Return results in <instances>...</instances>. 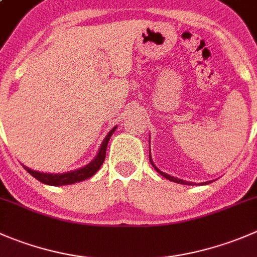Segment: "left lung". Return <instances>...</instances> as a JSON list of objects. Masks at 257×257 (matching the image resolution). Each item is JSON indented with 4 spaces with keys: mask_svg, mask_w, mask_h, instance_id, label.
Returning a JSON list of instances; mask_svg holds the SVG:
<instances>
[{
    "mask_svg": "<svg viewBox=\"0 0 257 257\" xmlns=\"http://www.w3.org/2000/svg\"><path fill=\"white\" fill-rule=\"evenodd\" d=\"M149 161H151V163H152V166L154 167V169H156L157 172H158V173H161L162 176L164 177V178H167V179H169V181H172V182H176V183H181V184H192L191 182H184V181H182V179H178V178H174V177H172V176H168V174H166V173H163V172H161L159 171L158 168H157L156 166H154L153 164V162H152V159H151V154H149ZM206 184L207 183H211V182H205Z\"/></svg>",
    "mask_w": 257,
    "mask_h": 257,
    "instance_id": "8db88e82",
    "label": "left lung"
}]
</instances>
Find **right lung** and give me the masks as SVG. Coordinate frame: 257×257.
I'll list each match as a JSON object with an SVG mask.
<instances>
[{
  "label": "right lung",
  "instance_id": "obj_1",
  "mask_svg": "<svg viewBox=\"0 0 257 257\" xmlns=\"http://www.w3.org/2000/svg\"><path fill=\"white\" fill-rule=\"evenodd\" d=\"M116 129V126H114L110 132H109L108 136L104 139L103 144H101L100 149H99L98 156L95 157L91 163H89L88 166L83 167L80 169H76V171L68 172V173H62V174H49V173H40V172L32 171V169L27 168V167H24L30 174H31L34 178H36L37 181L42 182L45 184H50V186H62V184H71L75 183V182L84 181V179H88L90 177H93L94 174L98 172V169L100 168L101 164H103L104 159H105L106 154V147H108V142L110 139L111 134L114 133V131Z\"/></svg>",
  "mask_w": 257,
  "mask_h": 257
}]
</instances>
